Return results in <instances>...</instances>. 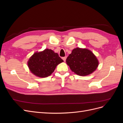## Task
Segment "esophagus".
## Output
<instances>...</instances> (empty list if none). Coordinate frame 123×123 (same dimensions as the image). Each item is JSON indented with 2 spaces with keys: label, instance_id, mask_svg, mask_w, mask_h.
Segmentation results:
<instances>
[{
  "label": "esophagus",
  "instance_id": "obj_1",
  "mask_svg": "<svg viewBox=\"0 0 123 123\" xmlns=\"http://www.w3.org/2000/svg\"><path fill=\"white\" fill-rule=\"evenodd\" d=\"M66 58H67V56L63 57H62V59H63V60H64V62H65V61H66Z\"/></svg>",
  "mask_w": 123,
  "mask_h": 123
}]
</instances>
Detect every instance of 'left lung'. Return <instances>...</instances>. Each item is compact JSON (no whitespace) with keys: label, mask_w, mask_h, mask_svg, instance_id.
Instances as JSON below:
<instances>
[{"label":"left lung","mask_w":123,"mask_h":123,"mask_svg":"<svg viewBox=\"0 0 123 123\" xmlns=\"http://www.w3.org/2000/svg\"><path fill=\"white\" fill-rule=\"evenodd\" d=\"M66 62L72 71L80 76H86L93 72L98 66L95 55L87 49L76 48L66 59Z\"/></svg>","instance_id":"left-lung-1"}]
</instances>
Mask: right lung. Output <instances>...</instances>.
<instances>
[{
  "label": "right lung",
  "mask_w": 123,
  "mask_h": 123,
  "mask_svg": "<svg viewBox=\"0 0 123 123\" xmlns=\"http://www.w3.org/2000/svg\"><path fill=\"white\" fill-rule=\"evenodd\" d=\"M64 61L57 53L51 49H46L39 52H35L29 58L28 67L35 75L46 77L52 73L56 66Z\"/></svg>",
  "instance_id": "right-lung-1"
}]
</instances>
